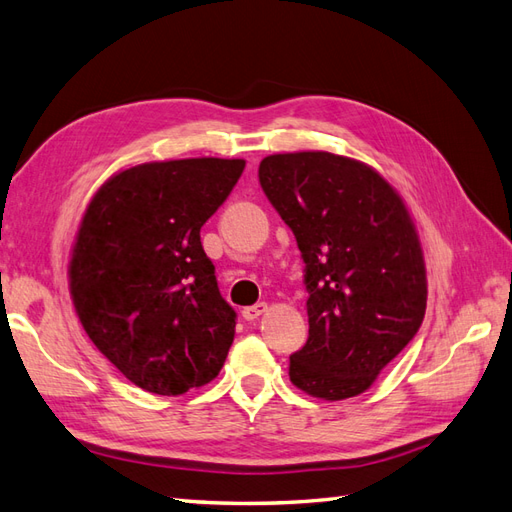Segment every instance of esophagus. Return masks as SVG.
Here are the masks:
<instances>
[{"label": "esophagus", "mask_w": 512, "mask_h": 512, "mask_svg": "<svg viewBox=\"0 0 512 512\" xmlns=\"http://www.w3.org/2000/svg\"><path fill=\"white\" fill-rule=\"evenodd\" d=\"M266 309H268L266 303H257V305H253V307H244V309H242V318L248 320V322H253V320H257Z\"/></svg>", "instance_id": "1"}]
</instances>
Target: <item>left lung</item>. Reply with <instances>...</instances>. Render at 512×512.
<instances>
[{
	"label": "left lung",
	"instance_id": "1",
	"mask_svg": "<svg viewBox=\"0 0 512 512\" xmlns=\"http://www.w3.org/2000/svg\"><path fill=\"white\" fill-rule=\"evenodd\" d=\"M259 183L305 261L309 339L290 381L320 400L368 391L422 326L426 264L402 196L372 166L329 151L274 153Z\"/></svg>",
	"mask_w": 512,
	"mask_h": 512
}]
</instances>
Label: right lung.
I'll return each mask as SVG.
<instances>
[{
	"mask_svg": "<svg viewBox=\"0 0 512 512\" xmlns=\"http://www.w3.org/2000/svg\"><path fill=\"white\" fill-rule=\"evenodd\" d=\"M244 160L186 157L119 170L95 192L69 259L73 307L127 381L179 396L214 381L235 335L201 227Z\"/></svg>",
	"mask_w": 512,
	"mask_h": 512,
	"instance_id": "right-lung-1",
	"label": "right lung"
}]
</instances>
